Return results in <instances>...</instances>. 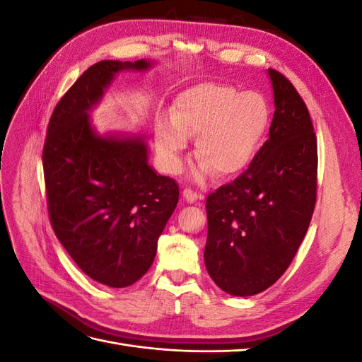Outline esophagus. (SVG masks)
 <instances>
[{"label":"esophagus","instance_id":"obj_1","mask_svg":"<svg viewBox=\"0 0 362 362\" xmlns=\"http://www.w3.org/2000/svg\"><path fill=\"white\" fill-rule=\"evenodd\" d=\"M182 196H184V199L187 201V202H196L198 199H201L202 196L199 194V193H196L194 190H192L190 187H185L184 190H182Z\"/></svg>","mask_w":362,"mask_h":362}]
</instances>
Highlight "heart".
Listing matches in <instances>:
<instances>
[{"label":"heart","instance_id":"heart-1","mask_svg":"<svg viewBox=\"0 0 362 362\" xmlns=\"http://www.w3.org/2000/svg\"><path fill=\"white\" fill-rule=\"evenodd\" d=\"M269 122V104L262 95L201 83L178 95L170 120L157 125L156 145L164 169L175 173L187 139L196 136L194 157L201 160L196 177L214 172L228 178L243 172L255 158Z\"/></svg>","mask_w":362,"mask_h":362}]
</instances>
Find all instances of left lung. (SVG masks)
I'll return each mask as SVG.
<instances>
[{
	"instance_id": "left-lung-1",
	"label": "left lung",
	"mask_w": 362,
	"mask_h": 362,
	"mask_svg": "<svg viewBox=\"0 0 362 362\" xmlns=\"http://www.w3.org/2000/svg\"><path fill=\"white\" fill-rule=\"evenodd\" d=\"M275 113L249 168L206 198L204 250L211 279L233 296L264 291L286 272L317 199V139L290 80L269 69Z\"/></svg>"
}]
</instances>
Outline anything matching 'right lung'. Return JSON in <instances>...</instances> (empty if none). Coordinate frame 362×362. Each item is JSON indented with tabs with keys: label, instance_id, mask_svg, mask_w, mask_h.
<instances>
[{
	"label": "right lung",
	"instance_id": "obj_1",
	"mask_svg": "<svg viewBox=\"0 0 362 362\" xmlns=\"http://www.w3.org/2000/svg\"><path fill=\"white\" fill-rule=\"evenodd\" d=\"M149 66L146 60L92 64L54 108L43 145L54 234L87 276L115 288L131 286L151 267L180 187L152 170L144 140L98 136L87 112L115 74Z\"/></svg>",
	"mask_w": 362,
	"mask_h": 362
}]
</instances>
